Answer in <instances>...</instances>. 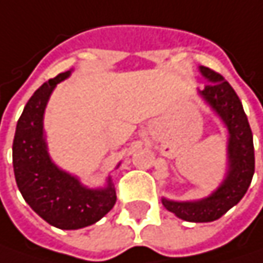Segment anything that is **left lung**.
I'll use <instances>...</instances> for the list:
<instances>
[{
  "label": "left lung",
  "mask_w": 263,
  "mask_h": 263,
  "mask_svg": "<svg viewBox=\"0 0 263 263\" xmlns=\"http://www.w3.org/2000/svg\"><path fill=\"white\" fill-rule=\"evenodd\" d=\"M202 76L209 80L199 93L222 117L229 131V171L223 184L211 196L196 202H176L162 199L165 209L186 222H213L238 204L246 195L255 174L253 135L238 95L223 79L211 68L201 67Z\"/></svg>",
  "instance_id": "8db88e82"
}]
</instances>
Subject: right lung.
<instances>
[{"label": "right lung", "mask_w": 263, "mask_h": 263, "mask_svg": "<svg viewBox=\"0 0 263 263\" xmlns=\"http://www.w3.org/2000/svg\"><path fill=\"white\" fill-rule=\"evenodd\" d=\"M70 76L61 72L34 92L17 120L13 140V168L17 187L29 207L59 229H80L98 222L116 204L108 178L104 191L83 187L52 163L43 138V113L54 86Z\"/></svg>", "instance_id": "add662e5"}]
</instances>
